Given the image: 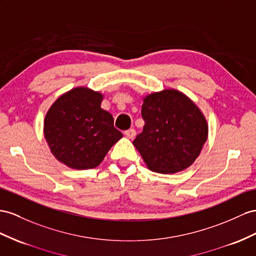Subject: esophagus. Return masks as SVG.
Returning <instances> with one entry per match:
<instances>
[{"label":"esophagus","instance_id":"obj_1","mask_svg":"<svg viewBox=\"0 0 256 256\" xmlns=\"http://www.w3.org/2000/svg\"><path fill=\"white\" fill-rule=\"evenodd\" d=\"M124 135H126L128 138H134L135 135H136V132L134 128H130V130H126V132H124Z\"/></svg>","mask_w":256,"mask_h":256}]
</instances>
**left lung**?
I'll use <instances>...</instances> for the list:
<instances>
[{
	"label": "left lung",
	"instance_id": "left-lung-1",
	"mask_svg": "<svg viewBox=\"0 0 256 256\" xmlns=\"http://www.w3.org/2000/svg\"><path fill=\"white\" fill-rule=\"evenodd\" d=\"M142 132L133 144L148 168L173 174L190 166L208 138V123L194 102L176 90L144 98Z\"/></svg>",
	"mask_w": 256,
	"mask_h": 256
}]
</instances>
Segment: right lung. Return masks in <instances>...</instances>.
<instances>
[{"label":"right lung","instance_id":"add662e5","mask_svg":"<svg viewBox=\"0 0 256 256\" xmlns=\"http://www.w3.org/2000/svg\"><path fill=\"white\" fill-rule=\"evenodd\" d=\"M102 95L76 88L52 104L44 121V136L55 158L71 168H93L123 136L114 116L100 108Z\"/></svg>","mask_w":256,"mask_h":256}]
</instances>
